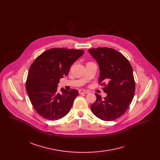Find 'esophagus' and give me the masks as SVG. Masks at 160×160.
I'll list each match as a JSON object with an SVG mask.
<instances>
[{
  "label": "esophagus",
  "instance_id": "obj_1",
  "mask_svg": "<svg viewBox=\"0 0 160 160\" xmlns=\"http://www.w3.org/2000/svg\"><path fill=\"white\" fill-rule=\"evenodd\" d=\"M78 92H79L80 94H88V91L85 90H78Z\"/></svg>",
  "mask_w": 160,
  "mask_h": 160
}]
</instances>
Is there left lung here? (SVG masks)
Segmentation results:
<instances>
[{"instance_id":"left-lung-1","label":"left lung","mask_w":160,"mask_h":160,"mask_svg":"<svg viewBox=\"0 0 160 160\" xmlns=\"http://www.w3.org/2000/svg\"><path fill=\"white\" fill-rule=\"evenodd\" d=\"M88 52L99 64L98 82L107 94L102 99L96 93V101L90 109L101 120L113 121L123 115L133 98L135 83L132 67L122 54L114 49L92 48Z\"/></svg>"}]
</instances>
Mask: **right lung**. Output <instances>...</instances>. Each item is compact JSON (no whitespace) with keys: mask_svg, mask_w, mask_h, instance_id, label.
<instances>
[{"mask_svg":"<svg viewBox=\"0 0 160 160\" xmlns=\"http://www.w3.org/2000/svg\"><path fill=\"white\" fill-rule=\"evenodd\" d=\"M84 53L83 50L52 48L38 56L30 67L26 90L35 111L43 118L54 121L66 116L78 92L61 89L60 78L66 76L70 66Z\"/></svg>","mask_w":160,"mask_h":160,"instance_id":"add662e5","label":"right lung"}]
</instances>
